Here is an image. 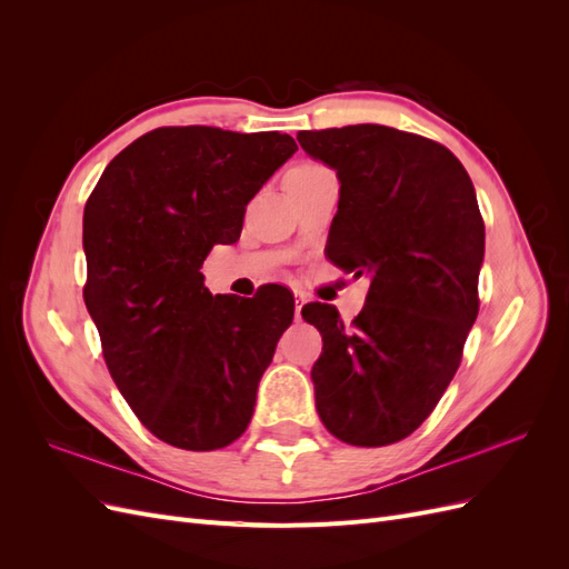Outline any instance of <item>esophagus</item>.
I'll use <instances>...</instances> for the list:
<instances>
[{
  "label": "esophagus",
  "mask_w": 569,
  "mask_h": 569,
  "mask_svg": "<svg viewBox=\"0 0 569 569\" xmlns=\"http://www.w3.org/2000/svg\"><path fill=\"white\" fill-rule=\"evenodd\" d=\"M303 303H306V297L301 295V291H297V306H295V316H297V320H301V308H303Z\"/></svg>",
  "instance_id": "34e87169"
}]
</instances>
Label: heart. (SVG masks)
Returning <instances> with one entry per match:
<instances>
[{"instance_id": "b5f03b06", "label": "heart", "mask_w": 569, "mask_h": 569, "mask_svg": "<svg viewBox=\"0 0 569 569\" xmlns=\"http://www.w3.org/2000/svg\"><path fill=\"white\" fill-rule=\"evenodd\" d=\"M303 168H313V166H299V168H295V170H303Z\"/></svg>"}]
</instances>
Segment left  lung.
I'll return each instance as SVG.
<instances>
[{
	"instance_id": "obj_1",
	"label": "left lung",
	"mask_w": 569,
	"mask_h": 569,
	"mask_svg": "<svg viewBox=\"0 0 569 569\" xmlns=\"http://www.w3.org/2000/svg\"><path fill=\"white\" fill-rule=\"evenodd\" d=\"M297 140L339 178L330 261L370 274L351 327L335 306L301 311L322 335L311 370L318 416L353 446L401 441L451 385L477 320L485 220L472 180L446 147L387 126Z\"/></svg>"
}]
</instances>
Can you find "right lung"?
Returning a JSON list of instances; mask_svg holds the SVG:
<instances>
[{"label": "right lung", "instance_id": "right-lung-1", "mask_svg": "<svg viewBox=\"0 0 569 569\" xmlns=\"http://www.w3.org/2000/svg\"><path fill=\"white\" fill-rule=\"evenodd\" d=\"M280 132L157 128L84 203V303L116 387L153 437L216 451L244 435L258 382L295 318L284 287L237 301L199 272L239 239L247 203L291 153Z\"/></svg>", "mask_w": 569, "mask_h": 569}]
</instances>
